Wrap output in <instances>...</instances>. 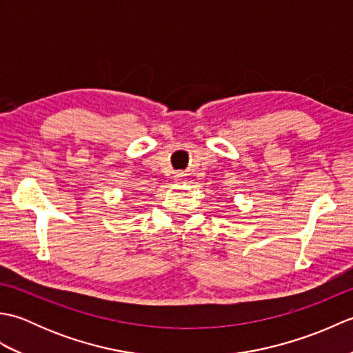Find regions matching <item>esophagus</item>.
Returning a JSON list of instances; mask_svg holds the SVG:
<instances>
[{"label":"esophagus","instance_id":"1","mask_svg":"<svg viewBox=\"0 0 353 353\" xmlns=\"http://www.w3.org/2000/svg\"><path fill=\"white\" fill-rule=\"evenodd\" d=\"M185 176H186V174H183V172L179 171V172H176V174H174V181H176V182H182L183 179H185Z\"/></svg>","mask_w":353,"mask_h":353}]
</instances>
